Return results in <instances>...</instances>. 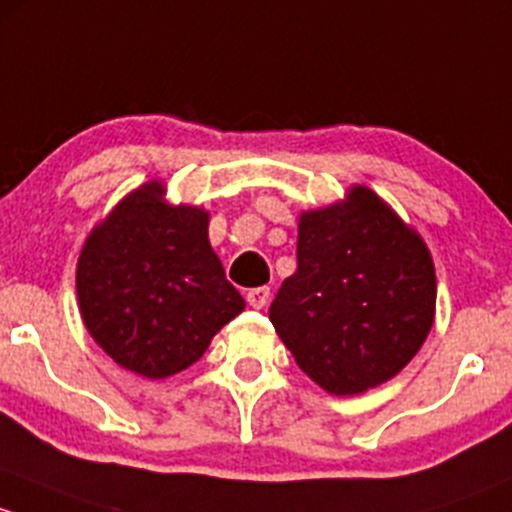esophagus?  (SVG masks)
Segmentation results:
<instances>
[{"label":"esophagus","instance_id":"esophagus-1","mask_svg":"<svg viewBox=\"0 0 512 512\" xmlns=\"http://www.w3.org/2000/svg\"><path fill=\"white\" fill-rule=\"evenodd\" d=\"M268 298H271V288L268 286L251 288V291L246 293V303H249L251 308H263V305L268 303Z\"/></svg>","mask_w":512,"mask_h":512}]
</instances>
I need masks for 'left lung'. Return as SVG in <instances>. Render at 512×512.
Returning <instances> with one entry per match:
<instances>
[{
    "label": "left lung",
    "instance_id": "obj_1",
    "mask_svg": "<svg viewBox=\"0 0 512 512\" xmlns=\"http://www.w3.org/2000/svg\"><path fill=\"white\" fill-rule=\"evenodd\" d=\"M429 249L367 187L300 217L298 268L268 318L298 367L337 397L387 382L434 323Z\"/></svg>",
    "mask_w": 512,
    "mask_h": 512
}]
</instances>
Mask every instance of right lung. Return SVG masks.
Instances as JSON below:
<instances>
[{
	"label": "right lung",
	"mask_w": 512,
	"mask_h": 512,
	"mask_svg": "<svg viewBox=\"0 0 512 512\" xmlns=\"http://www.w3.org/2000/svg\"><path fill=\"white\" fill-rule=\"evenodd\" d=\"M150 182L88 236L76 288L93 340L150 379L194 365L244 310L207 239V212L167 207Z\"/></svg>",
	"instance_id": "obj_1"
}]
</instances>
